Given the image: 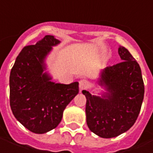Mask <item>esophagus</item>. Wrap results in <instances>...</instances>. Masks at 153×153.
Wrapping results in <instances>:
<instances>
[{"label":"esophagus","mask_w":153,"mask_h":153,"mask_svg":"<svg viewBox=\"0 0 153 153\" xmlns=\"http://www.w3.org/2000/svg\"><path fill=\"white\" fill-rule=\"evenodd\" d=\"M89 87V82L86 79H82L79 82V88L80 90H85L88 89Z\"/></svg>","instance_id":"esophagus-1"}]
</instances>
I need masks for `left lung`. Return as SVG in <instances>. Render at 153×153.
I'll return each mask as SVG.
<instances>
[{
	"label": "left lung",
	"instance_id": "8db88e82",
	"mask_svg": "<svg viewBox=\"0 0 153 153\" xmlns=\"http://www.w3.org/2000/svg\"><path fill=\"white\" fill-rule=\"evenodd\" d=\"M118 53L123 61L105 68L98 80L106 90L101 97L82 91L87 99L88 127L102 138H112L128 131L137 119L144 99L139 64L124 47H119Z\"/></svg>",
	"mask_w": 153,
	"mask_h": 153
}]
</instances>
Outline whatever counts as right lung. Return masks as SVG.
<instances>
[{
    "label": "right lung",
    "mask_w": 153,
    "mask_h": 153,
    "mask_svg": "<svg viewBox=\"0 0 153 153\" xmlns=\"http://www.w3.org/2000/svg\"><path fill=\"white\" fill-rule=\"evenodd\" d=\"M60 42L45 36L35 45L25 47L10 73V106L16 119L30 131L44 134L61 122L66 105L78 94V82H52L45 72V59Z\"/></svg>",
    "instance_id": "right-lung-1"
}]
</instances>
